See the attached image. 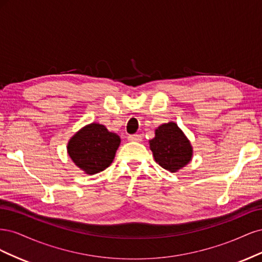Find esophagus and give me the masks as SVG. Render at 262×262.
<instances>
[{
	"label": "esophagus",
	"mask_w": 262,
	"mask_h": 262,
	"mask_svg": "<svg viewBox=\"0 0 262 262\" xmlns=\"http://www.w3.org/2000/svg\"><path fill=\"white\" fill-rule=\"evenodd\" d=\"M128 140L131 142H141L142 136L141 134H130V136L128 137Z\"/></svg>",
	"instance_id": "obj_1"
}]
</instances>
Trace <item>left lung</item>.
Masks as SVG:
<instances>
[{"mask_svg": "<svg viewBox=\"0 0 262 262\" xmlns=\"http://www.w3.org/2000/svg\"><path fill=\"white\" fill-rule=\"evenodd\" d=\"M154 160L164 169L176 172L191 161L192 146L175 122L164 123L155 130V138L149 140Z\"/></svg>", "mask_w": 262, "mask_h": 262, "instance_id": "8db88e82", "label": "left lung"}]
</instances>
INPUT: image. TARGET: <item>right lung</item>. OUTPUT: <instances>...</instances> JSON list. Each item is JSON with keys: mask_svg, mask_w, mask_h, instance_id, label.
<instances>
[{"mask_svg": "<svg viewBox=\"0 0 262 262\" xmlns=\"http://www.w3.org/2000/svg\"><path fill=\"white\" fill-rule=\"evenodd\" d=\"M118 134L109 132L105 125H85L70 139L68 153L71 160L85 173L94 175L109 167L120 145Z\"/></svg>", "mask_w": 262, "mask_h": 262, "instance_id": "add662e5", "label": "right lung"}]
</instances>
